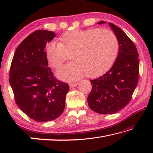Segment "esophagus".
Instances as JSON below:
<instances>
[{
	"label": "esophagus",
	"mask_w": 153,
	"mask_h": 153,
	"mask_svg": "<svg viewBox=\"0 0 153 153\" xmlns=\"http://www.w3.org/2000/svg\"><path fill=\"white\" fill-rule=\"evenodd\" d=\"M77 85V83H70L69 84V87H70V88H73L76 87Z\"/></svg>",
	"instance_id": "1"
}]
</instances>
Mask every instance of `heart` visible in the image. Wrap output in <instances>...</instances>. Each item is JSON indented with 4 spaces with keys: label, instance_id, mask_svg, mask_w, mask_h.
Returning a JSON list of instances; mask_svg holds the SVG:
<instances>
[{
    "label": "heart",
    "instance_id": "1",
    "mask_svg": "<svg viewBox=\"0 0 153 153\" xmlns=\"http://www.w3.org/2000/svg\"><path fill=\"white\" fill-rule=\"evenodd\" d=\"M60 42L45 46L49 64L59 69L69 59L73 61L58 72L61 79L74 81L84 76L97 77L109 70L117 59L119 44L115 35L107 29L75 30L63 33Z\"/></svg>",
    "mask_w": 153,
    "mask_h": 153
}]
</instances>
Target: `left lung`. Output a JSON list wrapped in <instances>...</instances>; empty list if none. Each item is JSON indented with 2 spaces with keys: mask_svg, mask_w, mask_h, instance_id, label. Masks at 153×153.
I'll list each match as a JSON object with an SVG mask.
<instances>
[{
  "mask_svg": "<svg viewBox=\"0 0 153 153\" xmlns=\"http://www.w3.org/2000/svg\"><path fill=\"white\" fill-rule=\"evenodd\" d=\"M109 25L119 42L118 56L109 71L90 80L92 90L88 97L90 108L100 114H113L125 107L138 82V53L135 45L121 28L112 23Z\"/></svg>",
  "mask_w": 153,
  "mask_h": 153,
  "instance_id": "1",
  "label": "left lung"
}]
</instances>
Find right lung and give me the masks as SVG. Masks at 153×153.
I'll return each instance as SVG.
<instances>
[{
	"mask_svg": "<svg viewBox=\"0 0 153 153\" xmlns=\"http://www.w3.org/2000/svg\"><path fill=\"white\" fill-rule=\"evenodd\" d=\"M55 36L51 31L32 32L17 46L10 67L9 83L15 102L25 115L39 122L61 115L69 89L48 67L45 46Z\"/></svg>",
	"mask_w": 153,
	"mask_h": 153,
	"instance_id": "1",
	"label": "right lung"
}]
</instances>
